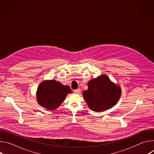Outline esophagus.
Returning a JSON list of instances; mask_svg holds the SVG:
<instances>
[{
  "label": "esophagus",
  "mask_w": 154,
  "mask_h": 154,
  "mask_svg": "<svg viewBox=\"0 0 154 154\" xmlns=\"http://www.w3.org/2000/svg\"><path fill=\"white\" fill-rule=\"evenodd\" d=\"M74 92L75 93H76V94H78V93H79L80 92V89H76V90H74Z\"/></svg>",
  "instance_id": "esophagus-1"
}]
</instances>
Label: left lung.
I'll return each mask as SVG.
<instances>
[{"label": "left lung", "mask_w": 154, "mask_h": 154, "mask_svg": "<svg viewBox=\"0 0 154 154\" xmlns=\"http://www.w3.org/2000/svg\"><path fill=\"white\" fill-rule=\"evenodd\" d=\"M88 89L84 91L83 99L91 110L102 112L113 107L118 101L121 90L106 75L90 80Z\"/></svg>", "instance_id": "8db88e82"}]
</instances>
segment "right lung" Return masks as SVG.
Instances as JSON below:
<instances>
[{"mask_svg": "<svg viewBox=\"0 0 154 154\" xmlns=\"http://www.w3.org/2000/svg\"><path fill=\"white\" fill-rule=\"evenodd\" d=\"M69 86L63 85L55 80L41 82L37 90L36 97L39 104L49 110L58 108L65 99L66 95L71 93Z\"/></svg>", "mask_w": 154, "mask_h": 154, "instance_id": "add662e5", "label": "right lung"}]
</instances>
